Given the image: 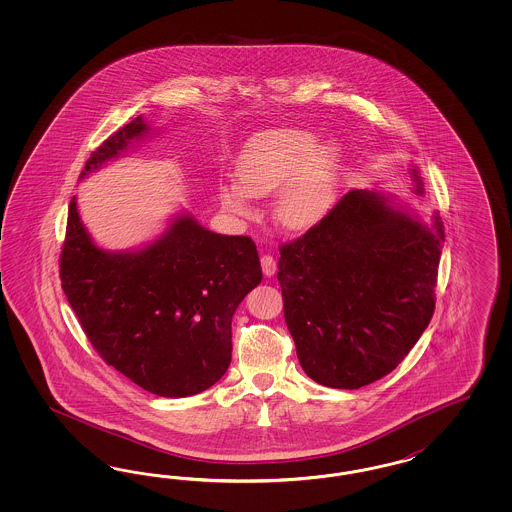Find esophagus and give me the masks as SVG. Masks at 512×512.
Here are the masks:
<instances>
[{
	"label": "esophagus",
	"mask_w": 512,
	"mask_h": 512,
	"mask_svg": "<svg viewBox=\"0 0 512 512\" xmlns=\"http://www.w3.org/2000/svg\"><path fill=\"white\" fill-rule=\"evenodd\" d=\"M261 266H263L264 276L272 278L276 274V261L272 255H263L261 257Z\"/></svg>",
	"instance_id": "esophagus-1"
}]
</instances>
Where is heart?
<instances>
[{
    "mask_svg": "<svg viewBox=\"0 0 512 512\" xmlns=\"http://www.w3.org/2000/svg\"><path fill=\"white\" fill-rule=\"evenodd\" d=\"M317 144L315 135L300 129H281L255 140L238 161V184L219 187L221 206L236 216H251V197L276 193L278 219L293 231L321 223L334 206L340 148L334 142Z\"/></svg>",
    "mask_w": 512,
    "mask_h": 512,
    "instance_id": "obj_1",
    "label": "heart"
}]
</instances>
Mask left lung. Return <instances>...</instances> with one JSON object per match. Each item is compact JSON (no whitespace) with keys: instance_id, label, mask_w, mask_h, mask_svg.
Returning <instances> with one entry per match:
<instances>
[{"instance_id":"left-lung-1","label":"left lung","mask_w":512,"mask_h":512,"mask_svg":"<svg viewBox=\"0 0 512 512\" xmlns=\"http://www.w3.org/2000/svg\"><path fill=\"white\" fill-rule=\"evenodd\" d=\"M445 227L424 225L375 189H353L279 248L283 315L319 385H370L419 341L435 310Z\"/></svg>"}]
</instances>
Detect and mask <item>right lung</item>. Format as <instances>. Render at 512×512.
<instances>
[{
	"label": "right lung",
	"instance_id": "1",
	"mask_svg": "<svg viewBox=\"0 0 512 512\" xmlns=\"http://www.w3.org/2000/svg\"><path fill=\"white\" fill-rule=\"evenodd\" d=\"M148 131L142 116L118 129L90 155L80 178L124 154ZM60 278L99 357L152 394L186 398L227 372L234 311L261 283L263 270L249 236L206 231L189 214L174 217L142 249H101L73 197Z\"/></svg>",
	"mask_w": 512,
	"mask_h": 512
}]
</instances>
